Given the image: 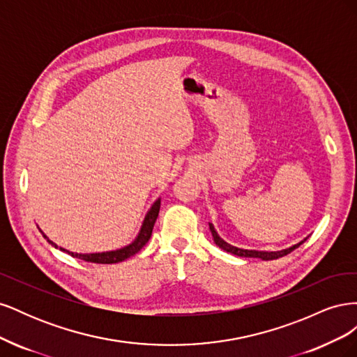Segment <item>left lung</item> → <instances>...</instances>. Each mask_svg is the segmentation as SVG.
Wrapping results in <instances>:
<instances>
[{
    "label": "left lung",
    "instance_id": "obj_1",
    "mask_svg": "<svg viewBox=\"0 0 357 357\" xmlns=\"http://www.w3.org/2000/svg\"><path fill=\"white\" fill-rule=\"evenodd\" d=\"M210 225V231H211V235H213V240H214V243L218 244L222 250H225V252H228V253H232V255H235V256H240V257H259V259H262V261H273V259H278V257H282V256H286V255H289L290 252H294L296 247H299L302 243L304 241H301V243H298V244H295V245H291V247H289V248H284V250H280V252H257V250H244V248H238V247H234V245H231V244H228L226 241H223L220 236H219V234L215 232V229H214V226L211 225V223H208Z\"/></svg>",
    "mask_w": 357,
    "mask_h": 357
}]
</instances>
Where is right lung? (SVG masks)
I'll list each match as a JSON object with an SVG mask.
<instances>
[{"instance_id":"right-lung-1","label":"right lung","mask_w":357,"mask_h":357,"mask_svg":"<svg viewBox=\"0 0 357 357\" xmlns=\"http://www.w3.org/2000/svg\"><path fill=\"white\" fill-rule=\"evenodd\" d=\"M159 208H160V198H158L155 201V204L152 205V208H150L149 213L146 214L144 222L142 225V229H139L137 238L131 244H128V245H125L122 248H119V250L102 252V253H89V255L88 253H74V252L66 250V248H62V247H59V250L67 252L73 257H79V259H82V261H86V262H93V264H117V262H122V261H125V259L131 257L135 253H138L146 245V243L150 240V236H152L155 222L158 219ZM40 232L43 234V231H40ZM43 236H45V238H47L45 234H43ZM47 241H49V244H52L53 247L58 248V245L53 243V241H50L49 238H47Z\"/></svg>"}]
</instances>
